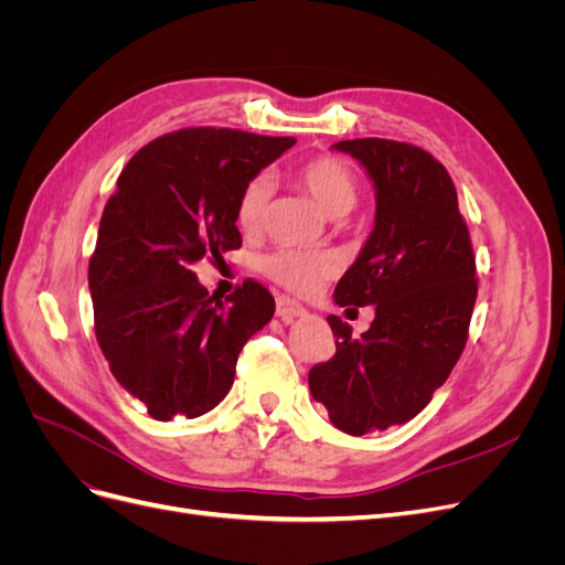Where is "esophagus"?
<instances>
[{"label": "esophagus", "mask_w": 565, "mask_h": 565, "mask_svg": "<svg viewBox=\"0 0 565 565\" xmlns=\"http://www.w3.org/2000/svg\"><path fill=\"white\" fill-rule=\"evenodd\" d=\"M276 313H278L280 318H285V320H292V318L306 316V309H303V306H301L299 301L280 295V297L276 299Z\"/></svg>", "instance_id": "obj_1"}]
</instances>
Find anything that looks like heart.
Instances as JSON below:
<instances>
[{"mask_svg":"<svg viewBox=\"0 0 565 565\" xmlns=\"http://www.w3.org/2000/svg\"><path fill=\"white\" fill-rule=\"evenodd\" d=\"M295 181L299 188L313 198L318 207L332 216H347L361 198V188L347 162L332 156H318L297 167ZM268 204V181L264 177L252 179L241 198H237L235 221L237 228L247 235L259 233L266 218ZM264 276L273 282L292 289L299 295H309L324 280L334 276L337 259L330 252H301V249H278L262 262Z\"/></svg>","mask_w":565,"mask_h":565,"instance_id":"obj_1","label":"heart"}]
</instances>
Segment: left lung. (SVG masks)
Here are the masks:
<instances>
[{
  "label": "left lung",
  "mask_w": 565,
  "mask_h": 565,
  "mask_svg": "<svg viewBox=\"0 0 565 565\" xmlns=\"http://www.w3.org/2000/svg\"><path fill=\"white\" fill-rule=\"evenodd\" d=\"M374 183V228L337 282L339 306H374L361 337L328 316L337 353L309 372L313 398L351 436L405 424L429 405L465 351L476 259L455 183L429 152L388 139L339 141Z\"/></svg>",
  "instance_id": "8db88e82"
}]
</instances>
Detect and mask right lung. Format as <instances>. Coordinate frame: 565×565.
<instances>
[{
	"label": "right lung",
	"instance_id": "1",
	"mask_svg": "<svg viewBox=\"0 0 565 565\" xmlns=\"http://www.w3.org/2000/svg\"><path fill=\"white\" fill-rule=\"evenodd\" d=\"M295 143L241 129H179L143 146L117 177L89 259L94 330L113 377L152 419H193L216 407L247 339L276 313L256 280L214 299L193 264L243 245L237 198Z\"/></svg>",
	"mask_w": 565,
	"mask_h": 565
}]
</instances>
